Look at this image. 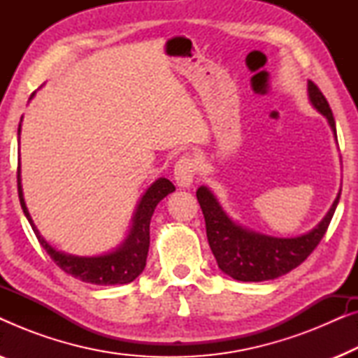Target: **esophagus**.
I'll return each instance as SVG.
<instances>
[{"label": "esophagus", "instance_id": "obj_1", "mask_svg": "<svg viewBox=\"0 0 358 358\" xmlns=\"http://www.w3.org/2000/svg\"><path fill=\"white\" fill-rule=\"evenodd\" d=\"M197 173V161L194 156L184 155L174 164V180L180 187H189L192 184L194 176Z\"/></svg>", "mask_w": 358, "mask_h": 358}]
</instances>
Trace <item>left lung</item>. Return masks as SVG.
I'll return each mask as SVG.
<instances>
[{
	"mask_svg": "<svg viewBox=\"0 0 358 358\" xmlns=\"http://www.w3.org/2000/svg\"><path fill=\"white\" fill-rule=\"evenodd\" d=\"M308 92H310L313 106L329 122L337 140L336 122L329 102L313 81H308ZM339 199L341 192L324 220L313 231L298 238L280 239L241 228L223 212L218 200L207 187L197 190V200L205 218L208 244L217 259L218 267L227 275L241 282L272 280V278L285 275L287 272L305 262L324 238Z\"/></svg>",
	"mask_w": 358,
	"mask_h": 358,
	"instance_id": "8db88e82",
	"label": "left lung"
}]
</instances>
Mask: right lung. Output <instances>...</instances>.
<instances>
[{
	"instance_id": "obj_1",
	"label": "right lung",
	"mask_w": 358,
	"mask_h": 358,
	"mask_svg": "<svg viewBox=\"0 0 358 358\" xmlns=\"http://www.w3.org/2000/svg\"><path fill=\"white\" fill-rule=\"evenodd\" d=\"M34 96V94H32ZM21 131V125L17 129V135ZM19 168H17V194L19 202L24 210L29 223L36 233L38 243L45 249L52 261L57 264L62 271L70 273L71 277L80 278L83 282L94 283V285H124V283L134 282L136 277L143 272L146 266V256L150 248V222L156 205L163 200L166 195L174 192V184L168 179H158L141 199L134 218V227L130 229L129 238L117 251L106 254L101 257H75L68 254L58 252L41 236L36 224L32 223L31 215L27 212L26 203L22 199V189L19 182Z\"/></svg>"
}]
</instances>
